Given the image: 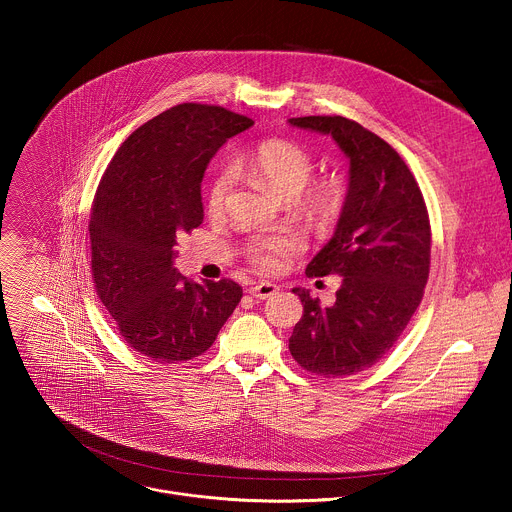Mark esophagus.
<instances>
[{"instance_id": "34e87169", "label": "esophagus", "mask_w": 512, "mask_h": 512, "mask_svg": "<svg viewBox=\"0 0 512 512\" xmlns=\"http://www.w3.org/2000/svg\"><path fill=\"white\" fill-rule=\"evenodd\" d=\"M277 291H279V285H275V283H271V281H259V283H255V285L249 287V294H251L253 298H257V300H267V298L275 296Z\"/></svg>"}]
</instances>
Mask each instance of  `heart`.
<instances>
[{"mask_svg":"<svg viewBox=\"0 0 512 512\" xmlns=\"http://www.w3.org/2000/svg\"><path fill=\"white\" fill-rule=\"evenodd\" d=\"M237 172H245L275 194L283 198H296L302 194V204L306 212L318 221L330 218L338 206V194L328 186L308 188L314 174V160L306 148L289 139H265L255 148L235 162ZM233 170H218L208 188V208L221 212L227 204L229 192L233 188ZM300 239L291 233H277L267 237H257L249 243L247 255L261 269H277L281 259L289 257L300 249Z\"/></svg>","mask_w":512,"mask_h":512,"instance_id":"1","label":"heart"}]
</instances>
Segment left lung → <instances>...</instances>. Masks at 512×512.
Segmentation results:
<instances>
[{
	"instance_id": "obj_1",
	"label": "left lung",
	"mask_w": 512,
	"mask_h": 512,
	"mask_svg": "<svg viewBox=\"0 0 512 512\" xmlns=\"http://www.w3.org/2000/svg\"><path fill=\"white\" fill-rule=\"evenodd\" d=\"M291 127L330 135L348 158V190L332 239L306 267L336 273L332 306L294 287L304 316L289 338L300 367L348 377L373 367L415 314L429 275V216L421 190L391 145L346 117H294Z\"/></svg>"
}]
</instances>
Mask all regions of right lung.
Segmentation results:
<instances>
[{
    "mask_svg": "<svg viewBox=\"0 0 512 512\" xmlns=\"http://www.w3.org/2000/svg\"><path fill=\"white\" fill-rule=\"evenodd\" d=\"M251 119L182 103L135 129L111 160L91 210L97 296L131 348L160 362L212 346L243 298L231 279L192 283L174 267L182 233L202 225L200 182Z\"/></svg>",
    "mask_w": 512,
    "mask_h": 512,
    "instance_id": "right-lung-1",
    "label": "right lung"
}]
</instances>
